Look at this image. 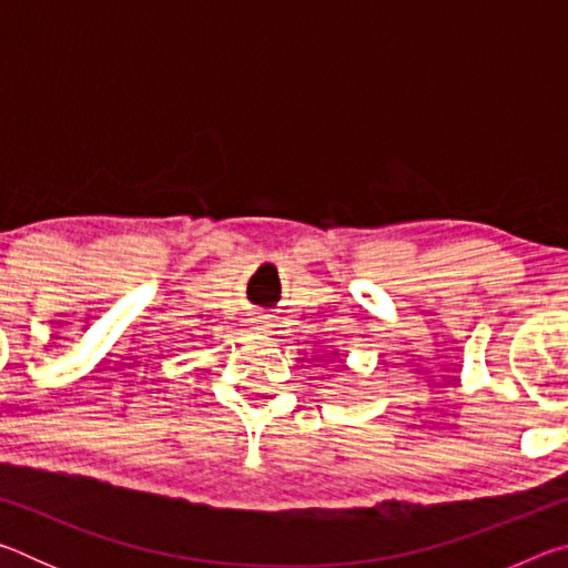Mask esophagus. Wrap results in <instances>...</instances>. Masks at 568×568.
Listing matches in <instances>:
<instances>
[{"instance_id":"esophagus-1","label":"esophagus","mask_w":568,"mask_h":568,"mask_svg":"<svg viewBox=\"0 0 568 568\" xmlns=\"http://www.w3.org/2000/svg\"><path fill=\"white\" fill-rule=\"evenodd\" d=\"M257 328L265 331V328H267V323H265V321H257Z\"/></svg>"}]
</instances>
